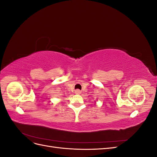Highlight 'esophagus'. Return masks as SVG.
I'll return each instance as SVG.
<instances>
[{"instance_id":"obj_1","label":"esophagus","mask_w":157,"mask_h":157,"mask_svg":"<svg viewBox=\"0 0 157 157\" xmlns=\"http://www.w3.org/2000/svg\"><path fill=\"white\" fill-rule=\"evenodd\" d=\"M75 93L76 94H80V93H81V91H80V90H76L75 91Z\"/></svg>"}]
</instances>
